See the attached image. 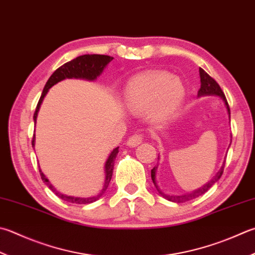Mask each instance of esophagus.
<instances>
[{
	"instance_id": "esophagus-1",
	"label": "esophagus",
	"mask_w": 255,
	"mask_h": 255,
	"mask_svg": "<svg viewBox=\"0 0 255 255\" xmlns=\"http://www.w3.org/2000/svg\"><path fill=\"white\" fill-rule=\"evenodd\" d=\"M142 141H143L142 134H140V133L133 134V135L128 140V145L131 146V147H135V146L138 145V144L142 143Z\"/></svg>"
}]
</instances>
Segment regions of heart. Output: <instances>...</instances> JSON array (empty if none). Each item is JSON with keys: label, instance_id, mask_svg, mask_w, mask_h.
Returning a JSON list of instances; mask_svg holds the SVG:
<instances>
[{"label": "heart", "instance_id": "obj_1", "mask_svg": "<svg viewBox=\"0 0 255 255\" xmlns=\"http://www.w3.org/2000/svg\"><path fill=\"white\" fill-rule=\"evenodd\" d=\"M185 97L181 81L166 72L140 73L128 81L124 91V104L128 111L145 112L155 122H166L179 111Z\"/></svg>", "mask_w": 255, "mask_h": 255}]
</instances>
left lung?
Here are the masks:
<instances>
[{
	"mask_svg": "<svg viewBox=\"0 0 255 255\" xmlns=\"http://www.w3.org/2000/svg\"><path fill=\"white\" fill-rule=\"evenodd\" d=\"M200 78H201V89L199 90L198 95L199 97H202V95H219V97L224 101L225 103V107H227V110L229 112V117H230V108H229V104H228V101L227 98H225V95L223 93V91L221 90L220 85L217 83V81H215L213 78H211V76L206 73V72L200 68ZM224 165H225V161L223 163L222 167H221L220 171L217 173V175H215L212 180L210 182H208L205 185H203L201 189L195 190L193 192H191V193H187L184 195H169V194H165L164 192H162L160 189H158V186L156 184V181H155V173H156V169L157 166L153 167L151 170V177H152V181L153 183H154L156 190L158 193H160L163 198L171 201V202H175V203H184L187 202V201H191L195 198H198V196L204 194L206 191H208L211 186H212L215 182H218L220 180V177L222 176L223 174V170H224Z\"/></svg>",
	"mask_w": 255,
	"mask_h": 255,
	"instance_id": "obj_1",
	"label": "left lung"
}]
</instances>
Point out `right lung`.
Wrapping results in <instances>:
<instances>
[{
	"mask_svg": "<svg viewBox=\"0 0 255 255\" xmlns=\"http://www.w3.org/2000/svg\"><path fill=\"white\" fill-rule=\"evenodd\" d=\"M112 60H113V57L109 56V55L85 54V55L78 56L76 59L68 62V63L63 64L62 66H60L59 69L55 70L54 73H53L50 76V79L47 80L44 89H43L41 98H40V100H38V103L36 105V109L34 112V117H33V119H34V122H36L37 112H38V110H40L42 101L46 95L47 91H49L53 85L64 79H72V78L94 81L101 73H102L105 66H107ZM34 136L35 135H33V140H32L33 146H34ZM118 153H119V147L114 148V150L111 152V154H110L107 162H105V167H104L105 182H104V186H103L102 191H101L100 194L95 195V196H91V198H75V196H69V195L60 193V192L50 183V181L46 179V176L44 175V173L41 171V169H38V171H40V175H41L42 181L44 182V183L50 187V190L54 192V193L59 196L60 199L64 200V201H66V202H70V203L89 204V203L95 202V201L99 200L101 196L103 195L105 190L108 189L110 181H111V179H112L114 161H115V157H117V155H118Z\"/></svg>",
	"mask_w": 255,
	"mask_h": 255,
	"instance_id": "1",
	"label": "right lung"
}]
</instances>
